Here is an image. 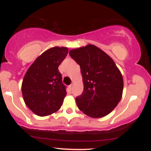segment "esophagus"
Returning <instances> with one entry per match:
<instances>
[{"label":"esophagus","instance_id":"1","mask_svg":"<svg viewBox=\"0 0 151 151\" xmlns=\"http://www.w3.org/2000/svg\"><path fill=\"white\" fill-rule=\"evenodd\" d=\"M72 87H73V84H71V85L69 86V88H70V90L72 89Z\"/></svg>","mask_w":151,"mask_h":151}]
</instances>
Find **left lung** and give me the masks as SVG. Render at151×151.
Wrapping results in <instances>:
<instances>
[{"label":"left lung","mask_w":151,"mask_h":151,"mask_svg":"<svg viewBox=\"0 0 151 151\" xmlns=\"http://www.w3.org/2000/svg\"><path fill=\"white\" fill-rule=\"evenodd\" d=\"M80 66L84 90L76 98L78 108L91 118L108 115L121 101L124 79L113 59L93 45L71 50Z\"/></svg>","instance_id":"8db88e82"}]
</instances>
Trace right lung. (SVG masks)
<instances>
[{
	"label": "right lung",
	"instance_id": "right-lung-1",
	"mask_svg": "<svg viewBox=\"0 0 151 151\" xmlns=\"http://www.w3.org/2000/svg\"><path fill=\"white\" fill-rule=\"evenodd\" d=\"M68 54L66 47H53L36 58L24 76L22 93L27 106L36 115L57 112L67 95L58 67Z\"/></svg>",
	"mask_w": 151,
	"mask_h": 151
}]
</instances>
